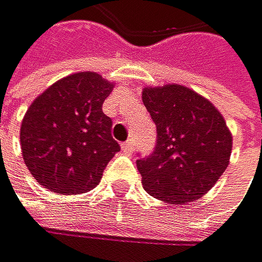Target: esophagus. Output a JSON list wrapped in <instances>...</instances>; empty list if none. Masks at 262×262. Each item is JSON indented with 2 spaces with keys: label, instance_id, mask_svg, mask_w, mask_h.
Instances as JSON below:
<instances>
[{
  "label": "esophagus",
  "instance_id": "obj_1",
  "mask_svg": "<svg viewBox=\"0 0 262 262\" xmlns=\"http://www.w3.org/2000/svg\"><path fill=\"white\" fill-rule=\"evenodd\" d=\"M122 151L127 155H130L134 151V140H127L125 143H122Z\"/></svg>",
  "mask_w": 262,
  "mask_h": 262
}]
</instances>
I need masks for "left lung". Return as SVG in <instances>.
Wrapping results in <instances>:
<instances>
[{
  "mask_svg": "<svg viewBox=\"0 0 262 262\" xmlns=\"http://www.w3.org/2000/svg\"><path fill=\"white\" fill-rule=\"evenodd\" d=\"M143 104L156 124V146L137 161L151 196L172 205L195 201L229 166L232 134L212 103L184 85L145 88Z\"/></svg>",
  "mask_w": 262,
  "mask_h": 262,
  "instance_id": "obj_1",
  "label": "left lung"
}]
</instances>
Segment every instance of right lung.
Returning a JSON list of instances; mask_svg holds the SVG:
<instances>
[{"instance_id":"1","label":"right lung","mask_w":262,"mask_h":262,"mask_svg":"<svg viewBox=\"0 0 262 262\" xmlns=\"http://www.w3.org/2000/svg\"><path fill=\"white\" fill-rule=\"evenodd\" d=\"M114 83L96 72L71 74L30 104L20 125L24 163L35 180L61 195L95 188L120 146L103 113Z\"/></svg>"}]
</instances>
